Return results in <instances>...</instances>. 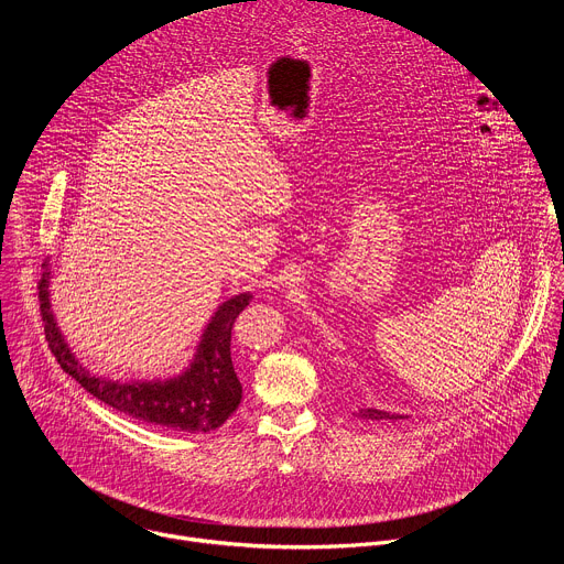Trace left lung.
<instances>
[{"label":"left lung","instance_id":"obj_1","mask_svg":"<svg viewBox=\"0 0 564 564\" xmlns=\"http://www.w3.org/2000/svg\"><path fill=\"white\" fill-rule=\"evenodd\" d=\"M357 417L366 420V422H394V420H409V415H399V413H388V411H379V409H361L357 413Z\"/></svg>","mask_w":564,"mask_h":564}]
</instances>
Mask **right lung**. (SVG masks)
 <instances>
[{"instance_id":"add662e5","label":"right lung","mask_w":564,"mask_h":564,"mask_svg":"<svg viewBox=\"0 0 564 564\" xmlns=\"http://www.w3.org/2000/svg\"><path fill=\"white\" fill-rule=\"evenodd\" d=\"M48 285L51 268L46 261L40 281V310L48 348L62 370L107 406L176 433H212L238 409L243 386L234 372L229 344L236 316L252 301L250 292L236 294L218 305L203 330L189 366L181 375L151 381H113L91 375L68 348L51 307Z\"/></svg>"}]
</instances>
